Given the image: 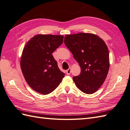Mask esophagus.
Returning <instances> with one entry per match:
<instances>
[{
    "label": "esophagus",
    "mask_w": 130,
    "mask_h": 130,
    "mask_svg": "<svg viewBox=\"0 0 130 130\" xmlns=\"http://www.w3.org/2000/svg\"><path fill=\"white\" fill-rule=\"evenodd\" d=\"M71 68L70 67L67 71H66V73H67V74L70 75L71 74Z\"/></svg>",
    "instance_id": "obj_1"
}]
</instances>
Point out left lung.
<instances>
[{"instance_id":"left-lung-1","label":"left lung","mask_w":130,"mask_h":130,"mask_svg":"<svg viewBox=\"0 0 130 130\" xmlns=\"http://www.w3.org/2000/svg\"><path fill=\"white\" fill-rule=\"evenodd\" d=\"M64 42L81 68L79 76L73 77L75 84L86 94L94 93L105 82L109 70L105 42L95 34L85 33L66 35Z\"/></svg>"}]
</instances>
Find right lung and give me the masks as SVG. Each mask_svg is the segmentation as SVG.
Wrapping results in <instances>:
<instances>
[{
    "label": "right lung",
    "instance_id": "1",
    "mask_svg": "<svg viewBox=\"0 0 130 130\" xmlns=\"http://www.w3.org/2000/svg\"><path fill=\"white\" fill-rule=\"evenodd\" d=\"M63 38L61 35L38 34L27 43L23 50V74L29 86L39 93H51L64 77L52 54L62 44Z\"/></svg>",
    "mask_w": 130,
    "mask_h": 130
}]
</instances>
